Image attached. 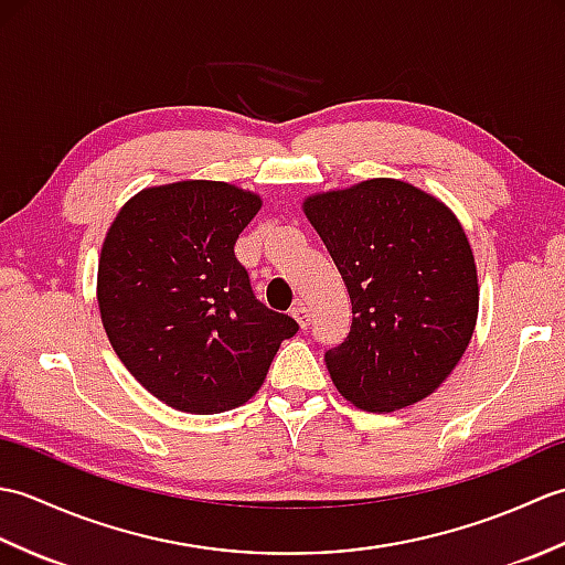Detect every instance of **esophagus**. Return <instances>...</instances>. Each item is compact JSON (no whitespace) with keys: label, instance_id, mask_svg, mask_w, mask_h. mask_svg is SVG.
I'll return each mask as SVG.
<instances>
[{"label":"esophagus","instance_id":"esophagus-1","mask_svg":"<svg viewBox=\"0 0 565 565\" xmlns=\"http://www.w3.org/2000/svg\"><path fill=\"white\" fill-rule=\"evenodd\" d=\"M291 316H294V320L298 322V328H301V330H306V328H308L310 313H308V308H306L303 303H296V306L291 308Z\"/></svg>","mask_w":565,"mask_h":565}]
</instances>
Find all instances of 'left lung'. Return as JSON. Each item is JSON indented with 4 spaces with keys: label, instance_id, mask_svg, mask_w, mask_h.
I'll use <instances>...</instances> for the list:
<instances>
[{
    "label": "left lung",
    "instance_id": "8db88e82",
    "mask_svg": "<svg viewBox=\"0 0 565 565\" xmlns=\"http://www.w3.org/2000/svg\"><path fill=\"white\" fill-rule=\"evenodd\" d=\"M352 301V328L326 352L332 383L366 413L439 388L478 318L471 245L456 215L398 179H366L303 201Z\"/></svg>",
    "mask_w": 565,
    "mask_h": 565
}]
</instances>
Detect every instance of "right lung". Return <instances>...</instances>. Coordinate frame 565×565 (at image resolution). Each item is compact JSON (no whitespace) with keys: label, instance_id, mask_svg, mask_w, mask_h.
Returning <instances> with one entry per match:
<instances>
[{"label":"right lung","instance_id":"right-lung-1","mask_svg":"<svg viewBox=\"0 0 565 565\" xmlns=\"http://www.w3.org/2000/svg\"><path fill=\"white\" fill-rule=\"evenodd\" d=\"M262 209L252 191L191 179L142 189L106 233L97 301L126 369L174 411L247 403L298 322L252 294L235 243Z\"/></svg>","mask_w":565,"mask_h":565}]
</instances>
